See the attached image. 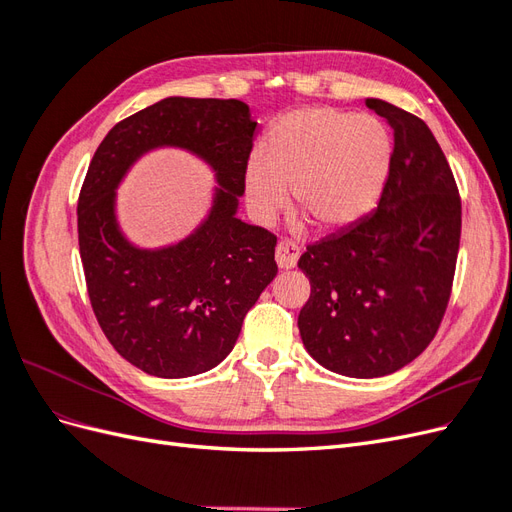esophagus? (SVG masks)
<instances>
[{
    "mask_svg": "<svg viewBox=\"0 0 512 512\" xmlns=\"http://www.w3.org/2000/svg\"><path fill=\"white\" fill-rule=\"evenodd\" d=\"M275 260L280 269H292L299 260V245L292 241H286V239L280 241L275 247Z\"/></svg>",
    "mask_w": 512,
    "mask_h": 512,
    "instance_id": "obj_1",
    "label": "esophagus"
}]
</instances>
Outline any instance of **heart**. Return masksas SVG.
<instances>
[{"instance_id": "1", "label": "heart", "mask_w": 512, "mask_h": 512, "mask_svg": "<svg viewBox=\"0 0 512 512\" xmlns=\"http://www.w3.org/2000/svg\"><path fill=\"white\" fill-rule=\"evenodd\" d=\"M393 143L376 117L331 106L284 115L245 164L252 215L269 224L288 205L320 232H339L376 205L389 175Z\"/></svg>"}]
</instances>
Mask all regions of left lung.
<instances>
[{"label":"left lung","mask_w":512,"mask_h":512,"mask_svg":"<svg viewBox=\"0 0 512 512\" xmlns=\"http://www.w3.org/2000/svg\"><path fill=\"white\" fill-rule=\"evenodd\" d=\"M365 104L395 138L378 209L299 258L312 284L299 314L303 346L348 378L389 376L429 346L461 237L457 183L427 123L378 98Z\"/></svg>","instance_id":"1"}]
</instances>
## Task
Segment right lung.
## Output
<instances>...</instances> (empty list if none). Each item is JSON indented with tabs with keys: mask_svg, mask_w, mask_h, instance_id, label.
Instances as JSON below:
<instances>
[{
	"mask_svg": "<svg viewBox=\"0 0 512 512\" xmlns=\"http://www.w3.org/2000/svg\"><path fill=\"white\" fill-rule=\"evenodd\" d=\"M258 123L241 100L164 98L104 136L79 194V250L91 307L113 348L149 376L188 378L222 363L277 273L273 232L237 218ZM179 146L221 185L192 236L160 251L116 224V185L143 152Z\"/></svg>",
	"mask_w": 512,
	"mask_h": 512,
	"instance_id": "1",
	"label": "right lung"
}]
</instances>
